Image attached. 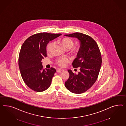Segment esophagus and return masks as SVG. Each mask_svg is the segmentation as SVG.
<instances>
[{
  "instance_id": "esophagus-1",
  "label": "esophagus",
  "mask_w": 126,
  "mask_h": 126,
  "mask_svg": "<svg viewBox=\"0 0 126 126\" xmlns=\"http://www.w3.org/2000/svg\"><path fill=\"white\" fill-rule=\"evenodd\" d=\"M63 70L62 69H61V68H57L56 69V72L57 73H61L62 71H63Z\"/></svg>"
}]
</instances>
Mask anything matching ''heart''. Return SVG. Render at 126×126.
Masks as SVG:
<instances>
[{
	"label": "heart",
	"instance_id": "heart-1",
	"mask_svg": "<svg viewBox=\"0 0 126 126\" xmlns=\"http://www.w3.org/2000/svg\"><path fill=\"white\" fill-rule=\"evenodd\" d=\"M58 42L62 44L66 49H69L70 54L72 55H77L81 49L80 44H77L75 46H73L74 44V41L70 37L61 38L58 40ZM54 45L55 43L54 42H52L48 44L47 47V52L48 54H50L52 52ZM69 62L70 60L68 58H59L56 60L55 63L59 66L64 67Z\"/></svg>",
	"mask_w": 126,
	"mask_h": 126
}]
</instances>
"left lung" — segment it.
Listing matches in <instances>:
<instances>
[{"label":"left lung","instance_id":"obj_1","mask_svg":"<svg viewBox=\"0 0 126 126\" xmlns=\"http://www.w3.org/2000/svg\"><path fill=\"white\" fill-rule=\"evenodd\" d=\"M65 36L78 38L81 46L72 63L73 67L80 71L78 74H74L68 70L70 76L65 82V87L73 93L82 94L90 89L98 78L102 63L101 53L97 43L89 35L75 32Z\"/></svg>","mask_w":126,"mask_h":126}]
</instances>
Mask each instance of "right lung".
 <instances>
[{"label":"right lung","instance_id":"right-lung-1","mask_svg":"<svg viewBox=\"0 0 126 126\" xmlns=\"http://www.w3.org/2000/svg\"><path fill=\"white\" fill-rule=\"evenodd\" d=\"M61 34L41 32L33 34L22 45L18 64L20 74L27 86L34 91L41 92L48 89L56 70L44 69L41 61L47 56L46 46L49 41Z\"/></svg>","mask_w":126,"mask_h":126}]
</instances>
